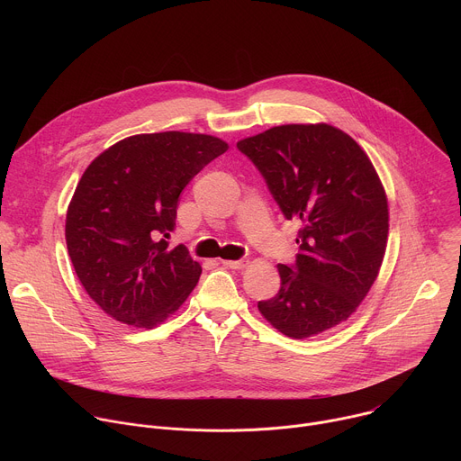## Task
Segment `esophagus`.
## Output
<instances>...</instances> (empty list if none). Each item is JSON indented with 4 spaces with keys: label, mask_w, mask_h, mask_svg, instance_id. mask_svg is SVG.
<instances>
[{
    "label": "esophagus",
    "mask_w": 461,
    "mask_h": 461,
    "mask_svg": "<svg viewBox=\"0 0 461 461\" xmlns=\"http://www.w3.org/2000/svg\"><path fill=\"white\" fill-rule=\"evenodd\" d=\"M222 265L231 268V270H242V268L248 267V260H244V258H240V260H222Z\"/></svg>",
    "instance_id": "1"
}]
</instances>
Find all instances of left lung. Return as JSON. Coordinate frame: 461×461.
Masks as SVG:
<instances>
[{
  "label": "left lung",
  "mask_w": 461,
  "mask_h": 461,
  "mask_svg": "<svg viewBox=\"0 0 461 461\" xmlns=\"http://www.w3.org/2000/svg\"><path fill=\"white\" fill-rule=\"evenodd\" d=\"M283 215L303 222L299 253L279 265L281 290L258 312L294 339L347 321L372 288L386 249L388 203L359 144L328 123H288L237 142Z\"/></svg>",
  "instance_id": "obj_1"
}]
</instances>
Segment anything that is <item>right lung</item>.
<instances>
[{
    "mask_svg": "<svg viewBox=\"0 0 461 461\" xmlns=\"http://www.w3.org/2000/svg\"><path fill=\"white\" fill-rule=\"evenodd\" d=\"M224 151L217 137L166 131L123 139L84 171L65 240L82 286L107 315L153 328L199 283V262L166 239L182 189Z\"/></svg>",
    "mask_w": 461,
    "mask_h": 461,
    "instance_id": "right-lung-1",
    "label": "right lung"
}]
</instances>
